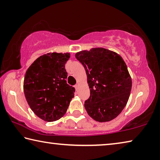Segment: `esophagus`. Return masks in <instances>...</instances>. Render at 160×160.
<instances>
[{
  "instance_id": "obj_1",
  "label": "esophagus",
  "mask_w": 160,
  "mask_h": 160,
  "mask_svg": "<svg viewBox=\"0 0 160 160\" xmlns=\"http://www.w3.org/2000/svg\"><path fill=\"white\" fill-rule=\"evenodd\" d=\"M78 87H79V84H76V85H75V89H76V90H78Z\"/></svg>"
}]
</instances>
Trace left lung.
Segmentation results:
<instances>
[{
    "label": "left lung",
    "instance_id": "8db88e82",
    "mask_svg": "<svg viewBox=\"0 0 160 160\" xmlns=\"http://www.w3.org/2000/svg\"><path fill=\"white\" fill-rule=\"evenodd\" d=\"M85 68L90 96L85 102L88 115L99 122L113 120L128 102L132 80L122 57L104 48L75 53Z\"/></svg>",
    "mask_w": 160,
    "mask_h": 160
}]
</instances>
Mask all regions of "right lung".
<instances>
[{"label": "right lung", "instance_id": "1", "mask_svg": "<svg viewBox=\"0 0 160 160\" xmlns=\"http://www.w3.org/2000/svg\"><path fill=\"white\" fill-rule=\"evenodd\" d=\"M69 53H48L39 56L27 70L24 93L35 114L52 122L66 113L74 97L75 88L68 85L65 64Z\"/></svg>", "mask_w": 160, "mask_h": 160}]
</instances>
